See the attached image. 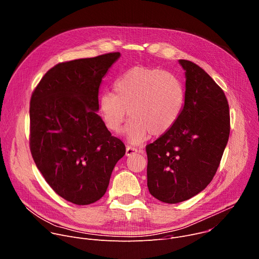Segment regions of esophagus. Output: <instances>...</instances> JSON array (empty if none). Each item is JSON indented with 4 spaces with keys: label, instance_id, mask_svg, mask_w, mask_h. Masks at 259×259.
I'll return each mask as SVG.
<instances>
[{
    "label": "esophagus",
    "instance_id": "esophagus-1",
    "mask_svg": "<svg viewBox=\"0 0 259 259\" xmlns=\"http://www.w3.org/2000/svg\"><path fill=\"white\" fill-rule=\"evenodd\" d=\"M137 152H139V151H138L137 149H135V147L127 146V149H126V156H127V157L132 156V155H134V154L137 153Z\"/></svg>",
    "mask_w": 259,
    "mask_h": 259
}]
</instances>
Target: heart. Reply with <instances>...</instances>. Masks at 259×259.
Returning a JSON list of instances; mask_svg holds the SVG:
<instances>
[{
  "label": "heart",
  "instance_id": "1",
  "mask_svg": "<svg viewBox=\"0 0 259 259\" xmlns=\"http://www.w3.org/2000/svg\"><path fill=\"white\" fill-rule=\"evenodd\" d=\"M114 91L100 95L99 115L108 130L119 132L129 114L124 135L134 145L151 133H167L179 120L186 102V90L179 78L155 67L129 68L115 81Z\"/></svg>",
  "mask_w": 259,
  "mask_h": 259
}]
</instances>
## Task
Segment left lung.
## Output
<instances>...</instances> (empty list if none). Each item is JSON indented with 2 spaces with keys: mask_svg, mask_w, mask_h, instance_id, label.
Returning a JSON list of instances; mask_svg holds the SVG:
<instances>
[{
  "mask_svg": "<svg viewBox=\"0 0 259 259\" xmlns=\"http://www.w3.org/2000/svg\"><path fill=\"white\" fill-rule=\"evenodd\" d=\"M186 73V102L177 123L146 145L147 188L176 204L201 193L213 179L230 136L227 97L196 63L179 59Z\"/></svg>",
  "mask_w": 259,
  "mask_h": 259,
  "instance_id": "8db88e82",
  "label": "left lung"
}]
</instances>
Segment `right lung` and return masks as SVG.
I'll list each match as a JSON object with an SVG mask.
<instances>
[{
	"instance_id": "add662e5",
	"label": "right lung",
	"mask_w": 259,
	"mask_h": 259,
	"mask_svg": "<svg viewBox=\"0 0 259 259\" xmlns=\"http://www.w3.org/2000/svg\"><path fill=\"white\" fill-rule=\"evenodd\" d=\"M119 52L58 63L30 98V152L53 191L76 205L106 192L124 143L112 136L98 112V91Z\"/></svg>"
}]
</instances>
